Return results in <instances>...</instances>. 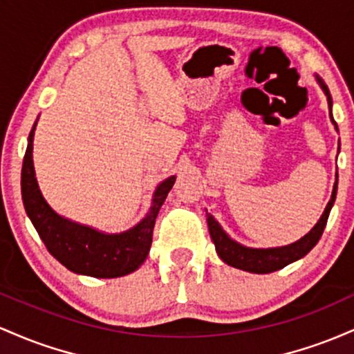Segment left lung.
<instances>
[{"label":"left lung","instance_id":"obj_1","mask_svg":"<svg viewBox=\"0 0 354 354\" xmlns=\"http://www.w3.org/2000/svg\"><path fill=\"white\" fill-rule=\"evenodd\" d=\"M321 88L324 90L328 97V105H329V115H331V93H329L326 83H324L321 78H317ZM331 120L335 124L336 130L337 125L331 115ZM336 190H337V174H336V182L335 187H333V196L331 201L328 202L326 209H324L323 216L317 221V224L309 230V234H306L303 239H299L295 244L284 245V248H274V249H249L244 248V245L237 244L236 241H232L227 234L222 230L219 222L214 219L210 214H207V225L210 237H212L214 244H216V251L219 254V257L224 261L225 264L232 266V268L242 269V271L256 272V274H268L274 272L277 269H283L284 266L295 263L296 259H301V257L306 256L313 248L316 245V242L319 241V237L323 236V230L326 227V222L329 217V212H331L333 204H335L336 198Z\"/></svg>","mask_w":354,"mask_h":354}]
</instances>
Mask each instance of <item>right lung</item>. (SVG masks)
<instances>
[{
	"instance_id": "obj_1",
	"label": "right lung",
	"mask_w": 354,
	"mask_h": 354,
	"mask_svg": "<svg viewBox=\"0 0 354 354\" xmlns=\"http://www.w3.org/2000/svg\"><path fill=\"white\" fill-rule=\"evenodd\" d=\"M35 125L28 137L23 158L21 196L28 217L33 222L48 252L66 269L85 276L120 277L133 272L144 263L150 251L156 217L176 177H169L158 185L150 212L140 224L124 234H102L86 225L63 219L43 198L35 178L31 158Z\"/></svg>"
}]
</instances>
